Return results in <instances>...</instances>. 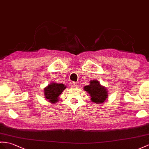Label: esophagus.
I'll return each mask as SVG.
<instances>
[{"label": "esophagus", "instance_id": "1", "mask_svg": "<svg viewBox=\"0 0 149 149\" xmlns=\"http://www.w3.org/2000/svg\"><path fill=\"white\" fill-rule=\"evenodd\" d=\"M71 86L72 87H78V84H77V83H75V82H72L71 83Z\"/></svg>", "mask_w": 149, "mask_h": 149}]
</instances>
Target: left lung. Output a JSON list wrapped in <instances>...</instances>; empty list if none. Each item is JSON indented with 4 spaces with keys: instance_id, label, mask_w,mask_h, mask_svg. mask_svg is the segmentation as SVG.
Returning a JSON list of instances; mask_svg holds the SVG:
<instances>
[{
    "instance_id": "left-lung-1",
    "label": "left lung",
    "mask_w": 149,
    "mask_h": 149,
    "mask_svg": "<svg viewBox=\"0 0 149 149\" xmlns=\"http://www.w3.org/2000/svg\"><path fill=\"white\" fill-rule=\"evenodd\" d=\"M84 90L90 94L92 102L96 104L103 103L107 98V90L98 81H91L89 85L84 87Z\"/></svg>"
}]
</instances>
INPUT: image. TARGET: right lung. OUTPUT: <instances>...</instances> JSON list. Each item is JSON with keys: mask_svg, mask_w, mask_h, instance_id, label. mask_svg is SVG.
Returning <instances> with one entry per match:
<instances>
[{"mask_svg": "<svg viewBox=\"0 0 149 149\" xmlns=\"http://www.w3.org/2000/svg\"><path fill=\"white\" fill-rule=\"evenodd\" d=\"M66 88L63 83H52L44 89L45 97L51 103H55L58 100L59 96Z\"/></svg>", "mask_w": 149, "mask_h": 149, "instance_id": "obj_1", "label": "right lung"}]
</instances>
